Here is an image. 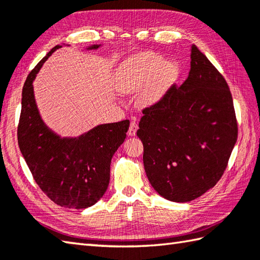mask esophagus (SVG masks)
<instances>
[{
  "label": "esophagus",
  "mask_w": 260,
  "mask_h": 260,
  "mask_svg": "<svg viewBox=\"0 0 260 260\" xmlns=\"http://www.w3.org/2000/svg\"><path fill=\"white\" fill-rule=\"evenodd\" d=\"M137 128H139V126H137V123L134 120L132 121L131 125H129V128H128V135L129 136H135L136 135V132Z\"/></svg>",
  "instance_id": "34e87169"
}]
</instances>
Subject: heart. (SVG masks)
<instances>
[{
	"mask_svg": "<svg viewBox=\"0 0 260 260\" xmlns=\"http://www.w3.org/2000/svg\"><path fill=\"white\" fill-rule=\"evenodd\" d=\"M179 75L180 66L174 60L167 61L156 53H142L120 66L116 87L125 93L143 88L139 101L144 106H151L161 101Z\"/></svg>",
	"mask_w": 260,
	"mask_h": 260,
	"instance_id": "b5f03b06",
	"label": "heart"
}]
</instances>
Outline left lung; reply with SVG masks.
Masks as SVG:
<instances>
[{"label":"left lung","instance_id":"1","mask_svg":"<svg viewBox=\"0 0 260 260\" xmlns=\"http://www.w3.org/2000/svg\"><path fill=\"white\" fill-rule=\"evenodd\" d=\"M143 114L137 136L147 179L159 196L189 202L217 184L238 126L227 81L196 45L185 81Z\"/></svg>","mask_w":260,"mask_h":260}]
</instances>
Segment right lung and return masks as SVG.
I'll return each mask as SVG.
<instances>
[{"label":"right lung","instance_id":"add662e5","mask_svg":"<svg viewBox=\"0 0 260 260\" xmlns=\"http://www.w3.org/2000/svg\"><path fill=\"white\" fill-rule=\"evenodd\" d=\"M61 47L52 48L24 82L18 142L33 179L50 200L60 207L86 209L107 190L110 162L126 139L129 120L98 125L77 137H61L49 128L39 113L33 80L47 59Z\"/></svg>","mask_w":260,"mask_h":260}]
</instances>
